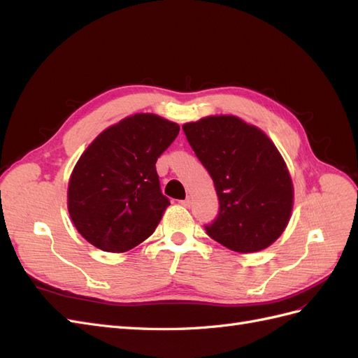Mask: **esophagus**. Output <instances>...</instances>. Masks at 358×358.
I'll return each mask as SVG.
<instances>
[{
    "instance_id": "34e87169",
    "label": "esophagus",
    "mask_w": 358,
    "mask_h": 358,
    "mask_svg": "<svg viewBox=\"0 0 358 358\" xmlns=\"http://www.w3.org/2000/svg\"><path fill=\"white\" fill-rule=\"evenodd\" d=\"M180 204H182V206H185V208H191V199L188 197V199H185V200H182V201H180Z\"/></svg>"
}]
</instances>
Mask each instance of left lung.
Wrapping results in <instances>:
<instances>
[{"instance_id": "obj_1", "label": "left lung", "mask_w": 358, "mask_h": 358, "mask_svg": "<svg viewBox=\"0 0 358 358\" xmlns=\"http://www.w3.org/2000/svg\"><path fill=\"white\" fill-rule=\"evenodd\" d=\"M182 128L220 200L218 216L206 233L242 254L272 245L287 229L294 199L289 171L272 140L233 115L208 116Z\"/></svg>"}]
</instances>
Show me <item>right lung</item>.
Returning <instances> with one entry per match:
<instances>
[{"label": "right lung", "instance_id": "add662e5", "mask_svg": "<svg viewBox=\"0 0 358 358\" xmlns=\"http://www.w3.org/2000/svg\"><path fill=\"white\" fill-rule=\"evenodd\" d=\"M179 125L136 113L106 128L76 162L67 206L78 231L106 252H125L152 234L170 206L155 162Z\"/></svg>", "mask_w": 358, "mask_h": 358}]
</instances>
